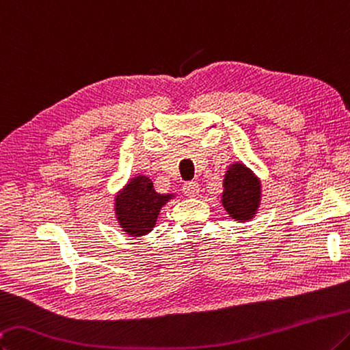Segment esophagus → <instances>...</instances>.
<instances>
[{
	"instance_id": "esophagus-1",
	"label": "esophagus",
	"mask_w": 350,
	"mask_h": 350,
	"mask_svg": "<svg viewBox=\"0 0 350 350\" xmlns=\"http://www.w3.org/2000/svg\"><path fill=\"white\" fill-rule=\"evenodd\" d=\"M199 189H200L199 183L193 182V180L183 183V187H182V191H183V194H185L187 197H194V196H197V194H199Z\"/></svg>"
}]
</instances>
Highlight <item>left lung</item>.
Masks as SVG:
<instances>
[{"label":"left lung","mask_w":350,"mask_h":350,"mask_svg":"<svg viewBox=\"0 0 350 350\" xmlns=\"http://www.w3.org/2000/svg\"><path fill=\"white\" fill-rule=\"evenodd\" d=\"M221 202L228 214L240 221L256 214L260 200V183L245 165L234 163L225 176Z\"/></svg>","instance_id":"left-lung-1"}]
</instances>
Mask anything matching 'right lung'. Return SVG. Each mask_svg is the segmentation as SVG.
Returning <instances> with one entry per match:
<instances>
[{
  "label": "right lung",
  "mask_w": 350,
  "mask_h": 350,
  "mask_svg": "<svg viewBox=\"0 0 350 350\" xmlns=\"http://www.w3.org/2000/svg\"><path fill=\"white\" fill-rule=\"evenodd\" d=\"M170 197V194H157L148 177H135L116 197V214L120 226L131 236H145L154 226L159 211Z\"/></svg>",
  "instance_id": "1"
}]
</instances>
